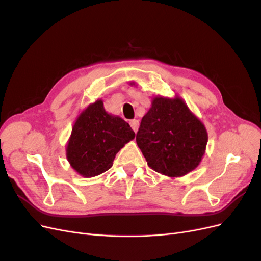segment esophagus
<instances>
[{
	"label": "esophagus",
	"instance_id": "34e87169",
	"mask_svg": "<svg viewBox=\"0 0 261 261\" xmlns=\"http://www.w3.org/2000/svg\"><path fill=\"white\" fill-rule=\"evenodd\" d=\"M129 124H130V127L133 128V130L136 133V132L138 130V126H139V122H138L137 120H132V121L129 122Z\"/></svg>",
	"mask_w": 261,
	"mask_h": 261
}]
</instances>
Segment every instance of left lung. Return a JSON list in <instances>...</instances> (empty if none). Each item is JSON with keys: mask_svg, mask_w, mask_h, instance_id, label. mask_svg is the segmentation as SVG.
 I'll return each instance as SVG.
<instances>
[{"mask_svg": "<svg viewBox=\"0 0 261 261\" xmlns=\"http://www.w3.org/2000/svg\"><path fill=\"white\" fill-rule=\"evenodd\" d=\"M136 141L150 168L174 178L198 167L208 133L180 97L158 96L141 120Z\"/></svg>", "mask_w": 261, "mask_h": 261, "instance_id": "1", "label": "left lung"}]
</instances>
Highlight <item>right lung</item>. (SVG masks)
<instances>
[{
	"label": "right lung",
	"mask_w": 261,
	"mask_h": 261,
	"mask_svg": "<svg viewBox=\"0 0 261 261\" xmlns=\"http://www.w3.org/2000/svg\"><path fill=\"white\" fill-rule=\"evenodd\" d=\"M135 138L123 118L108 113L97 100L77 116L66 145V158L78 174L93 177L113 165L116 153Z\"/></svg>",
	"instance_id": "obj_1"
}]
</instances>
